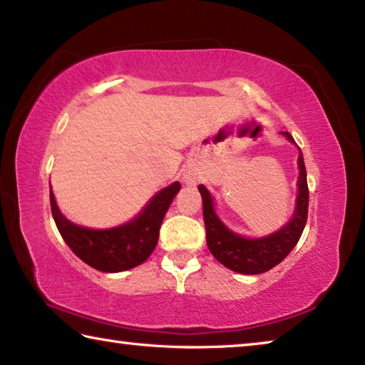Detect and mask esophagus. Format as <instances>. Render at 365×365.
<instances>
[{"mask_svg": "<svg viewBox=\"0 0 365 365\" xmlns=\"http://www.w3.org/2000/svg\"><path fill=\"white\" fill-rule=\"evenodd\" d=\"M182 180L185 185H196L197 182H200V177H197L195 170H185L182 175Z\"/></svg>", "mask_w": 365, "mask_h": 365, "instance_id": "obj_1", "label": "esophagus"}]
</instances>
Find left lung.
<instances>
[{
    "instance_id": "obj_1",
    "label": "left lung",
    "mask_w": 365,
    "mask_h": 365,
    "mask_svg": "<svg viewBox=\"0 0 365 365\" xmlns=\"http://www.w3.org/2000/svg\"><path fill=\"white\" fill-rule=\"evenodd\" d=\"M289 143L294 140L288 132H280ZM298 193L294 200V211L292 219L279 230L272 232L264 237H245V235L235 233L230 230L215 211L214 197L209 193L205 185H200L202 197V215H205L206 225V242L211 255L224 264L227 269L238 274L257 275L275 267L285 259L298 243L302 230L307 220V206H309V190L306 180V168L302 153L299 150L298 156Z\"/></svg>"
}]
</instances>
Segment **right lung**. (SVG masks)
Returning <instances> with one entry per match:
<instances>
[{"mask_svg": "<svg viewBox=\"0 0 365 365\" xmlns=\"http://www.w3.org/2000/svg\"><path fill=\"white\" fill-rule=\"evenodd\" d=\"M180 191L174 182L154 195L141 211L123 224L109 228H88L71 222L59 211L51 191V212L56 227L73 255L100 272H123L143 264L159 240L164 215Z\"/></svg>", "mask_w": 365, "mask_h": 365, "instance_id": "1", "label": "right lung"}]
</instances>
